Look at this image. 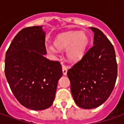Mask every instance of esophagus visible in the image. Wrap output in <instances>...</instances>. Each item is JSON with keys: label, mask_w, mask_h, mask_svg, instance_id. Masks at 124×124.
Returning <instances> with one entry per match:
<instances>
[{"label": "esophagus", "mask_w": 124, "mask_h": 124, "mask_svg": "<svg viewBox=\"0 0 124 124\" xmlns=\"http://www.w3.org/2000/svg\"><path fill=\"white\" fill-rule=\"evenodd\" d=\"M67 68L65 66H62V73L64 75H66L67 74Z\"/></svg>", "instance_id": "1"}]
</instances>
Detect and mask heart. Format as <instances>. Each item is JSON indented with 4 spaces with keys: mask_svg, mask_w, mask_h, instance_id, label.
<instances>
[{
    "mask_svg": "<svg viewBox=\"0 0 124 124\" xmlns=\"http://www.w3.org/2000/svg\"><path fill=\"white\" fill-rule=\"evenodd\" d=\"M89 37L84 32L69 31L59 34L54 38L53 46L49 45L47 49L52 52H66V58L68 62L76 63L84 56L89 44Z\"/></svg>",
    "mask_w": 124,
    "mask_h": 124,
    "instance_id": "b5f03b06",
    "label": "heart"
}]
</instances>
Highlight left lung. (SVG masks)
<instances>
[{
  "mask_svg": "<svg viewBox=\"0 0 124 124\" xmlns=\"http://www.w3.org/2000/svg\"><path fill=\"white\" fill-rule=\"evenodd\" d=\"M90 29L94 33L93 46L67 72L74 100L84 109L95 108L106 101L117 74L114 46L98 28Z\"/></svg>",
  "mask_w": 124,
  "mask_h": 124,
  "instance_id": "left-lung-1",
  "label": "left lung"
}]
</instances>
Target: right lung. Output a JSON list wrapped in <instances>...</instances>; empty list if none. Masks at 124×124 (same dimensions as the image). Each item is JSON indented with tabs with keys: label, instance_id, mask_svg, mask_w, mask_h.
Listing matches in <instances>:
<instances>
[{
	"label": "right lung",
	"instance_id": "right-lung-1",
	"mask_svg": "<svg viewBox=\"0 0 124 124\" xmlns=\"http://www.w3.org/2000/svg\"><path fill=\"white\" fill-rule=\"evenodd\" d=\"M42 26L23 28L7 50L4 72L12 93L23 106L42 110L52 106L61 65L44 57L46 54Z\"/></svg>",
	"mask_w": 124,
	"mask_h": 124
}]
</instances>
